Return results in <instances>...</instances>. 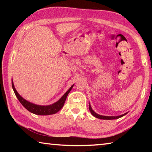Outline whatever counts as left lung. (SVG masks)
<instances>
[{"instance_id":"obj_1","label":"left lung","mask_w":152,"mask_h":152,"mask_svg":"<svg viewBox=\"0 0 152 152\" xmlns=\"http://www.w3.org/2000/svg\"><path fill=\"white\" fill-rule=\"evenodd\" d=\"M89 110L90 111H91V114L93 115L94 117L98 118V119H104V120H111V119H119V118H121L124 116L126 114H127V113H125V114H123V115H121L119 116H104V115H101L99 114H97L96 113H95L93 110H92V107L91 106V104L89 103Z\"/></svg>"}]
</instances>
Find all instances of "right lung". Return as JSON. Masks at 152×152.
Instances as JSON below:
<instances>
[{"label":"right lung","instance_id":"right-lung-1","mask_svg":"<svg viewBox=\"0 0 152 152\" xmlns=\"http://www.w3.org/2000/svg\"><path fill=\"white\" fill-rule=\"evenodd\" d=\"M73 86L74 84L68 90V91H67L57 102H54L53 104H51L50 105H38L27 101V100H25L20 96V95L17 92V90L15 89V87L14 86L13 82H12V89H13L15 94L16 95V96L18 100L19 101V102L21 103L23 106L27 110H29V112L38 115H49L55 114V113H58L59 110L63 107L64 103H65L66 98L68 96L69 92L71 91L72 88H73Z\"/></svg>","mask_w":152,"mask_h":152}]
</instances>
